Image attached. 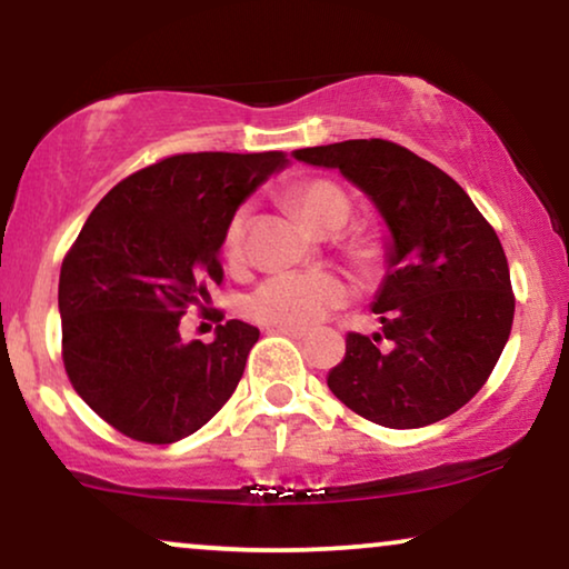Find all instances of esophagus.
I'll return each mask as SVG.
<instances>
[{
  "label": "esophagus",
  "instance_id": "obj_1",
  "mask_svg": "<svg viewBox=\"0 0 569 569\" xmlns=\"http://www.w3.org/2000/svg\"><path fill=\"white\" fill-rule=\"evenodd\" d=\"M270 332H280V336H289L293 340L307 338V330H299V328H270Z\"/></svg>",
  "mask_w": 569,
  "mask_h": 569
}]
</instances>
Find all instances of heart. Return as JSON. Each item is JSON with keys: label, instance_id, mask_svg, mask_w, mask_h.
I'll return each instance as SVG.
<instances>
[{"label": "heart", "instance_id": "b5f03b06", "mask_svg": "<svg viewBox=\"0 0 569 569\" xmlns=\"http://www.w3.org/2000/svg\"><path fill=\"white\" fill-rule=\"evenodd\" d=\"M291 206L305 218L309 229L317 233H332L351 218V200L330 179H307L289 192ZM249 210L239 208L226 226L223 252L229 260H239L244 249ZM353 257L372 260L377 247L372 239L356 237L351 244ZM348 283L332 272H276L264 278L257 289L244 299V312L254 322L270 328H299L307 330L325 320L332 309L346 305Z\"/></svg>", "mask_w": 569, "mask_h": 569}]
</instances>
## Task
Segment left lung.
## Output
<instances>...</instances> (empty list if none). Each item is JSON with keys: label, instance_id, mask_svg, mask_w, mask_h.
<instances>
[{"label": "left lung", "instance_id": "1", "mask_svg": "<svg viewBox=\"0 0 569 569\" xmlns=\"http://www.w3.org/2000/svg\"><path fill=\"white\" fill-rule=\"evenodd\" d=\"M293 158L338 169L390 231L372 301L382 332H348L328 372L332 396L390 429L448 419L483 388L510 338L515 297L495 229L456 179L396 142L346 140Z\"/></svg>", "mask_w": 569, "mask_h": 569}]
</instances>
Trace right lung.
Masks as SVG:
<instances>
[{
	"label": "right lung",
	"mask_w": 569,
	"mask_h": 569,
	"mask_svg": "<svg viewBox=\"0 0 569 569\" xmlns=\"http://www.w3.org/2000/svg\"><path fill=\"white\" fill-rule=\"evenodd\" d=\"M289 158L181 153L121 179L82 226L59 272L62 359L78 396L121 435L179 442L233 396L260 330L218 325L184 343L187 307L221 283L226 226Z\"/></svg>",
	"instance_id": "right-lung-1"
}]
</instances>
